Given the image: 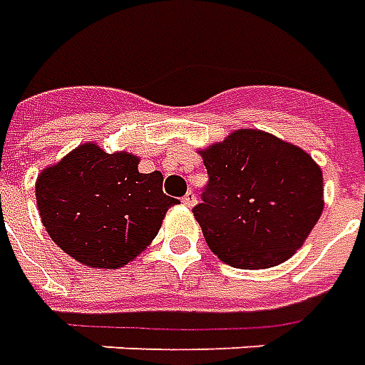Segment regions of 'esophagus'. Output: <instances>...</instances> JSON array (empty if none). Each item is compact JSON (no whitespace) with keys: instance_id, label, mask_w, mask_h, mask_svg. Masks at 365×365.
I'll return each instance as SVG.
<instances>
[{"instance_id":"esophagus-1","label":"esophagus","mask_w":365,"mask_h":365,"mask_svg":"<svg viewBox=\"0 0 365 365\" xmlns=\"http://www.w3.org/2000/svg\"><path fill=\"white\" fill-rule=\"evenodd\" d=\"M182 201L187 205V207H193V205L197 203V197H195V193H193V191H187V193L182 197Z\"/></svg>"}]
</instances>
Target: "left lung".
I'll list each match as a JSON object with an SVG mask.
<instances>
[{
	"label": "left lung",
	"instance_id": "left-lung-1",
	"mask_svg": "<svg viewBox=\"0 0 365 365\" xmlns=\"http://www.w3.org/2000/svg\"><path fill=\"white\" fill-rule=\"evenodd\" d=\"M209 182L193 215L209 249L237 269L294 255L324 207L322 172L304 150L261 130H237L203 152Z\"/></svg>",
	"mask_w": 365,
	"mask_h": 365
}]
</instances>
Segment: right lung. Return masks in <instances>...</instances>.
<instances>
[{
  "label": "right lung",
  "instance_id": "add662e5",
  "mask_svg": "<svg viewBox=\"0 0 365 365\" xmlns=\"http://www.w3.org/2000/svg\"><path fill=\"white\" fill-rule=\"evenodd\" d=\"M160 172L140 174L138 158L78 146L37 180L41 221L55 243L88 267L118 269L158 235L178 200Z\"/></svg>",
  "mask_w": 365,
  "mask_h": 365
}]
</instances>
